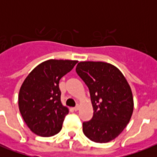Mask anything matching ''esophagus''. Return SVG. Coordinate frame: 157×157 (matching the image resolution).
Wrapping results in <instances>:
<instances>
[{
    "instance_id": "1",
    "label": "esophagus",
    "mask_w": 157,
    "mask_h": 157,
    "mask_svg": "<svg viewBox=\"0 0 157 157\" xmlns=\"http://www.w3.org/2000/svg\"><path fill=\"white\" fill-rule=\"evenodd\" d=\"M79 108H80V106H79V105H76V107H73V110L74 111H78Z\"/></svg>"
}]
</instances>
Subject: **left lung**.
I'll use <instances>...</instances> for the list:
<instances>
[{"label":"left lung","instance_id":"obj_1","mask_svg":"<svg viewBox=\"0 0 157 157\" xmlns=\"http://www.w3.org/2000/svg\"><path fill=\"white\" fill-rule=\"evenodd\" d=\"M76 73L90 90L94 115L83 122V133L103 144L116 139L129 123L134 110L130 86L119 69L103 62H80Z\"/></svg>","mask_w":157,"mask_h":157}]
</instances>
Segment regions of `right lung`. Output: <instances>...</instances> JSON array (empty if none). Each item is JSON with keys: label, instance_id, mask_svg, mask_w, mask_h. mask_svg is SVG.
Returning <instances> with one entry per match:
<instances>
[{"label": "right lung", "instance_id": "1", "mask_svg": "<svg viewBox=\"0 0 157 157\" xmlns=\"http://www.w3.org/2000/svg\"><path fill=\"white\" fill-rule=\"evenodd\" d=\"M77 62L50 59L36 67L24 80L18 94V107L34 134L50 137L61 130L69 111L61 103L59 81Z\"/></svg>", "mask_w": 157, "mask_h": 157}]
</instances>
